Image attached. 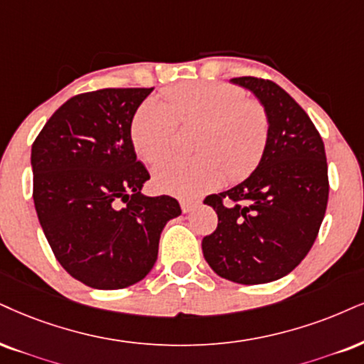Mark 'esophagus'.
Masks as SVG:
<instances>
[{"instance_id": "obj_1", "label": "esophagus", "mask_w": 364, "mask_h": 364, "mask_svg": "<svg viewBox=\"0 0 364 364\" xmlns=\"http://www.w3.org/2000/svg\"><path fill=\"white\" fill-rule=\"evenodd\" d=\"M197 205V200H189V199H182L181 200V208L183 213H191L192 209H194Z\"/></svg>"}]
</instances>
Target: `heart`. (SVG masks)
Instances as JSON below:
<instances>
[{
	"label": "heart",
	"mask_w": 364,
	"mask_h": 364,
	"mask_svg": "<svg viewBox=\"0 0 364 364\" xmlns=\"http://www.w3.org/2000/svg\"><path fill=\"white\" fill-rule=\"evenodd\" d=\"M165 100L141 102L132 121L134 150L159 161L173 150L178 123L200 124L196 156H173L154 168V183L177 197H197L216 189L224 178L243 181L258 167L270 133V121L258 101L241 87L216 80H196L165 89Z\"/></svg>",
	"instance_id": "obj_1"
}]
</instances>
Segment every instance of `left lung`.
I'll return each mask as SVG.
<instances>
[{
	"label": "left lung",
	"instance_id": "left-lung-1",
	"mask_svg": "<svg viewBox=\"0 0 364 364\" xmlns=\"http://www.w3.org/2000/svg\"><path fill=\"white\" fill-rule=\"evenodd\" d=\"M258 97L270 133L258 167L230 191L208 196L218 228L203 240L209 267L243 285L289 275L306 258L324 219L329 178L324 141L306 111L272 80L235 77Z\"/></svg>",
	"mask_w": 364,
	"mask_h": 364
}]
</instances>
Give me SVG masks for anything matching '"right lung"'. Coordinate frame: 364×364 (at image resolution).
Segmentation results:
<instances>
[{
	"label": "right lung",
	"instance_id": "obj_1",
	"mask_svg": "<svg viewBox=\"0 0 364 364\" xmlns=\"http://www.w3.org/2000/svg\"><path fill=\"white\" fill-rule=\"evenodd\" d=\"M154 87L100 89L65 101L31 145L33 203L64 270L100 290L143 280L161 230L181 216L170 196L148 197L132 121Z\"/></svg>",
	"mask_w": 364,
	"mask_h": 364
}]
</instances>
